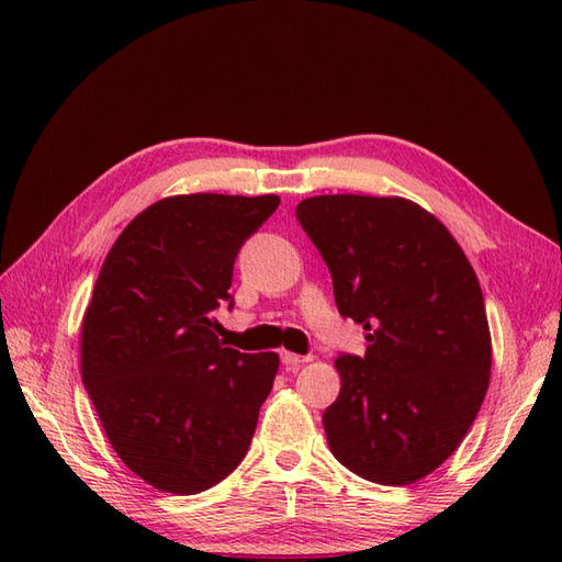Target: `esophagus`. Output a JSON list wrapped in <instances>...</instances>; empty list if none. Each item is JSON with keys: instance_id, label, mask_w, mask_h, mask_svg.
I'll return each instance as SVG.
<instances>
[{"instance_id": "esophagus-1", "label": "esophagus", "mask_w": 562, "mask_h": 562, "mask_svg": "<svg viewBox=\"0 0 562 562\" xmlns=\"http://www.w3.org/2000/svg\"><path fill=\"white\" fill-rule=\"evenodd\" d=\"M310 361H312V356H297V353H291V351H281V363L285 368H291V370H295L304 363H310Z\"/></svg>"}]
</instances>
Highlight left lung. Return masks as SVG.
Here are the masks:
<instances>
[{"instance_id":"1","label":"left lung","mask_w":562,"mask_h":562,"mask_svg":"<svg viewBox=\"0 0 562 562\" xmlns=\"http://www.w3.org/2000/svg\"><path fill=\"white\" fill-rule=\"evenodd\" d=\"M326 260L337 310L366 356H339L323 413L330 452L356 475L411 485L436 471L479 415L492 368L481 283L436 215L403 196L321 194L297 203Z\"/></svg>"}]
</instances>
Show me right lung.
<instances>
[{
    "mask_svg": "<svg viewBox=\"0 0 562 562\" xmlns=\"http://www.w3.org/2000/svg\"><path fill=\"white\" fill-rule=\"evenodd\" d=\"M277 194H178L135 215L81 321V380L110 446L140 479L196 495L241 464L279 353L220 342L232 269Z\"/></svg>",
    "mask_w": 562,
    "mask_h": 562,
    "instance_id": "right-lung-1",
    "label": "right lung"
}]
</instances>
